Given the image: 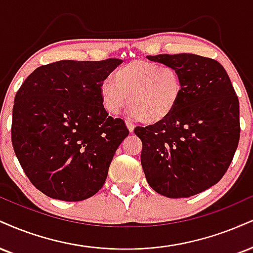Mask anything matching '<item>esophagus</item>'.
<instances>
[{
  "label": "esophagus",
  "mask_w": 253,
  "mask_h": 253,
  "mask_svg": "<svg viewBox=\"0 0 253 253\" xmlns=\"http://www.w3.org/2000/svg\"><path fill=\"white\" fill-rule=\"evenodd\" d=\"M126 126H127V128H128L129 132L133 133V130H134V125H133L132 121L127 120V121H126Z\"/></svg>",
  "instance_id": "esophagus-1"
}]
</instances>
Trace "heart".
<instances>
[{
    "mask_svg": "<svg viewBox=\"0 0 253 253\" xmlns=\"http://www.w3.org/2000/svg\"><path fill=\"white\" fill-rule=\"evenodd\" d=\"M114 81L106 79L99 84L103 108L117 115L129 103V117L147 125L163 123L174 112L184 87L176 69L146 60L120 67Z\"/></svg>",
    "mask_w": 253,
    "mask_h": 253,
    "instance_id": "obj_1",
    "label": "heart"
}]
</instances>
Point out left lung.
<instances>
[{
  "instance_id": "obj_1",
  "label": "left lung",
  "mask_w": 253,
  "mask_h": 253,
  "mask_svg": "<svg viewBox=\"0 0 253 253\" xmlns=\"http://www.w3.org/2000/svg\"><path fill=\"white\" fill-rule=\"evenodd\" d=\"M148 60L173 67L182 96L163 123L136 127L141 166L150 186L167 198H187L223 178L239 142V101L224 67L196 54Z\"/></svg>"
}]
</instances>
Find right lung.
<instances>
[{"label": "right lung", "instance_id": "right-lung-1", "mask_svg": "<svg viewBox=\"0 0 253 253\" xmlns=\"http://www.w3.org/2000/svg\"><path fill=\"white\" fill-rule=\"evenodd\" d=\"M123 60H62L36 68L16 93L11 142L32 184L53 199L80 202L105 184L128 135L109 117L99 84Z\"/></svg>", "mask_w": 253, "mask_h": 253}]
</instances>
